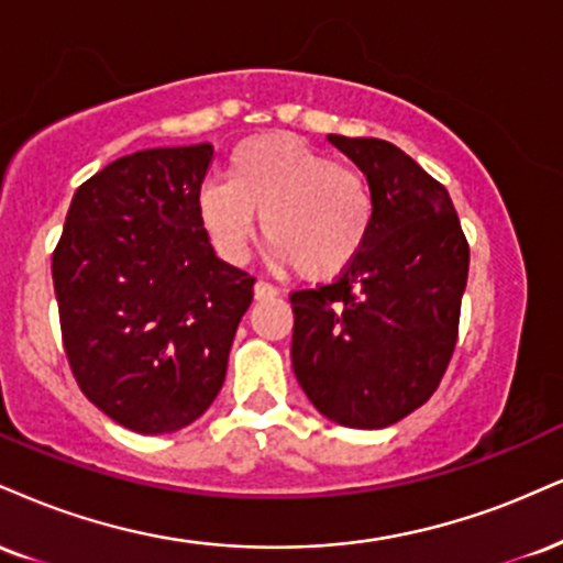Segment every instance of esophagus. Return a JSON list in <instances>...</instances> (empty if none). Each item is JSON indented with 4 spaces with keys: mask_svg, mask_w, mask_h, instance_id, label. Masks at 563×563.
Returning a JSON list of instances; mask_svg holds the SVG:
<instances>
[{
    "mask_svg": "<svg viewBox=\"0 0 563 563\" xmlns=\"http://www.w3.org/2000/svg\"><path fill=\"white\" fill-rule=\"evenodd\" d=\"M275 296H277V288L273 286V283L256 280V286H254V299H256V301H264V299H275Z\"/></svg>",
    "mask_w": 563,
    "mask_h": 563,
    "instance_id": "34e87169",
    "label": "esophagus"
}]
</instances>
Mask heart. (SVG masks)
I'll use <instances>...</instances> for the list:
<instances>
[{"instance_id": "obj_1", "label": "heart", "mask_w": 563, "mask_h": 563, "mask_svg": "<svg viewBox=\"0 0 563 563\" xmlns=\"http://www.w3.org/2000/svg\"><path fill=\"white\" fill-rule=\"evenodd\" d=\"M196 214L217 254L241 262L256 217L277 262L303 280H330L362 254L375 220L369 183L290 133L241 141L228 180H207Z\"/></svg>"}]
</instances>
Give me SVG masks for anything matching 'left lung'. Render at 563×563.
I'll list each match as a JSON object with an SVG mask.
<instances>
[{
  "mask_svg": "<svg viewBox=\"0 0 563 563\" xmlns=\"http://www.w3.org/2000/svg\"><path fill=\"white\" fill-rule=\"evenodd\" d=\"M328 141L369 183L375 220L330 286L290 294L296 380L322 417L380 430L419 409L449 367L470 246L449 191L380 139Z\"/></svg>",
  "mask_w": 563,
  "mask_h": 563,
  "instance_id": "obj_1",
  "label": "left lung"
}]
</instances>
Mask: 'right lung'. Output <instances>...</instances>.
I'll list each match as a JSON object with an SVG mask.
<instances>
[{
	"instance_id": "right-lung-1",
	"label": "right lung",
	"mask_w": 563,
	"mask_h": 563,
	"mask_svg": "<svg viewBox=\"0 0 563 563\" xmlns=\"http://www.w3.org/2000/svg\"><path fill=\"white\" fill-rule=\"evenodd\" d=\"M212 144L114 159L73 196L52 256L73 375L141 435L199 419L225 383L254 277L222 262L196 214Z\"/></svg>"
}]
</instances>
